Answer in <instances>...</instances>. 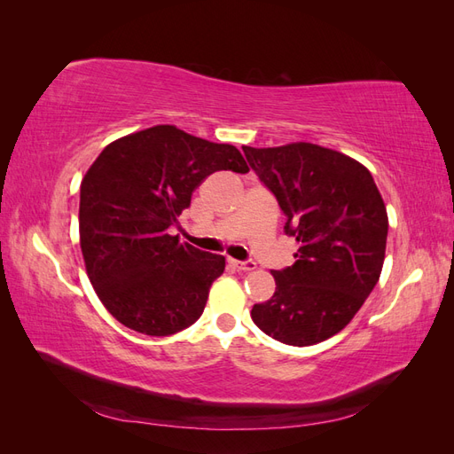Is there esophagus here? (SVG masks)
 <instances>
[{"instance_id": "obj_1", "label": "esophagus", "mask_w": 454, "mask_h": 454, "mask_svg": "<svg viewBox=\"0 0 454 454\" xmlns=\"http://www.w3.org/2000/svg\"><path fill=\"white\" fill-rule=\"evenodd\" d=\"M229 265L232 269L240 270V272H248V270H254L257 267L254 261H237V259H229Z\"/></svg>"}]
</instances>
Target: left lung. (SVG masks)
Listing matches in <instances>:
<instances>
[{"mask_svg": "<svg viewBox=\"0 0 454 454\" xmlns=\"http://www.w3.org/2000/svg\"><path fill=\"white\" fill-rule=\"evenodd\" d=\"M277 197L295 263L272 270L277 290L252 320L284 345L310 347L345 329L379 282L387 252V206L356 159L309 142L242 145Z\"/></svg>", "mask_w": 454, "mask_h": 454, "instance_id": "left-lung-1", "label": "left lung"}]
</instances>
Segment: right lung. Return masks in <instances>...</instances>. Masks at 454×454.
I'll return each instance as SVG.
<instances>
[{
  "label": "right lung",
  "mask_w": 454,
  "mask_h": 454,
  "mask_svg": "<svg viewBox=\"0 0 454 454\" xmlns=\"http://www.w3.org/2000/svg\"><path fill=\"white\" fill-rule=\"evenodd\" d=\"M217 170L250 172L240 151L157 125L104 147L81 182L79 242L96 295L134 332L167 337L195 324L225 257L168 235Z\"/></svg>",
  "instance_id": "right-lung-1"
}]
</instances>
